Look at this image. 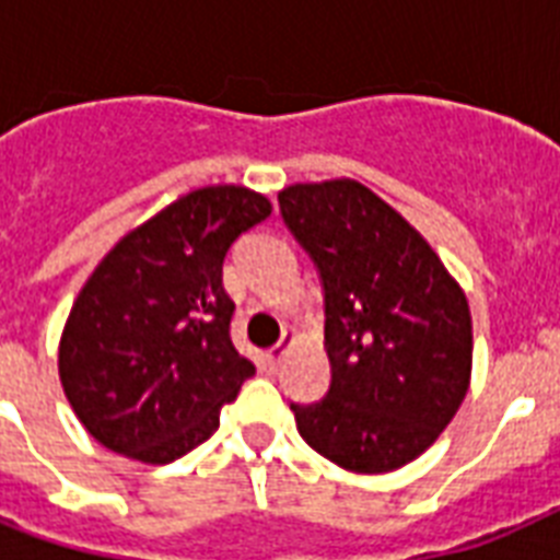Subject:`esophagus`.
<instances>
[{"instance_id":"34e87169","label":"esophagus","mask_w":560,"mask_h":560,"mask_svg":"<svg viewBox=\"0 0 560 560\" xmlns=\"http://www.w3.org/2000/svg\"><path fill=\"white\" fill-rule=\"evenodd\" d=\"M288 340H290V331H284V334H281V340L276 342L270 351H267V363H270L272 369L279 366L281 358H284V346H288Z\"/></svg>"}]
</instances>
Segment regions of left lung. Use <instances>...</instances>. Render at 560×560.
<instances>
[{"instance_id": "1", "label": "left lung", "mask_w": 560, "mask_h": 560, "mask_svg": "<svg viewBox=\"0 0 560 560\" xmlns=\"http://www.w3.org/2000/svg\"><path fill=\"white\" fill-rule=\"evenodd\" d=\"M279 209L319 272L331 360L323 400L290 404L299 433L354 474L404 468L465 400L468 299L424 237L354 179L290 186Z\"/></svg>"}]
</instances>
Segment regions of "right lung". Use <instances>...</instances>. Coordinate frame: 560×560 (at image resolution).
Segmentation results:
<instances>
[{
  "mask_svg": "<svg viewBox=\"0 0 560 560\" xmlns=\"http://www.w3.org/2000/svg\"><path fill=\"white\" fill-rule=\"evenodd\" d=\"M241 186L191 191L125 235L95 267L60 337V383L95 442L168 465L209 439L253 360L232 346L223 261L270 218Z\"/></svg>",
  "mask_w": 560,
  "mask_h": 560,
  "instance_id": "right-lung-1",
  "label": "right lung"
}]
</instances>
